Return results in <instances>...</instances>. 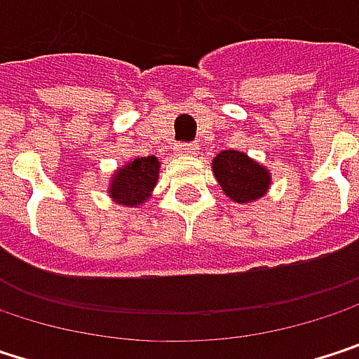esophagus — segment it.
I'll return each instance as SVG.
<instances>
[{"instance_id": "obj_1", "label": "esophagus", "mask_w": 359, "mask_h": 359, "mask_svg": "<svg viewBox=\"0 0 359 359\" xmlns=\"http://www.w3.org/2000/svg\"><path fill=\"white\" fill-rule=\"evenodd\" d=\"M197 149H199V147H197L195 143H179V145H177V154H179V156H193Z\"/></svg>"}]
</instances>
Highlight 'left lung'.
<instances>
[{
  "instance_id": "obj_1",
  "label": "left lung",
  "mask_w": 359,
  "mask_h": 359,
  "mask_svg": "<svg viewBox=\"0 0 359 359\" xmlns=\"http://www.w3.org/2000/svg\"><path fill=\"white\" fill-rule=\"evenodd\" d=\"M212 170L224 195L241 205L262 199L272 184L270 170L237 149L220 151L212 160Z\"/></svg>"
}]
</instances>
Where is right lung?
I'll list each match as a JSON object with an SVG mask.
<instances>
[{"instance_id": "add662e5", "label": "right lung", "mask_w": 359, "mask_h": 359, "mask_svg": "<svg viewBox=\"0 0 359 359\" xmlns=\"http://www.w3.org/2000/svg\"><path fill=\"white\" fill-rule=\"evenodd\" d=\"M160 160L156 156L133 158L124 166H118L111 175L108 184L109 199L124 208H139L143 205L160 177Z\"/></svg>"}]
</instances>
